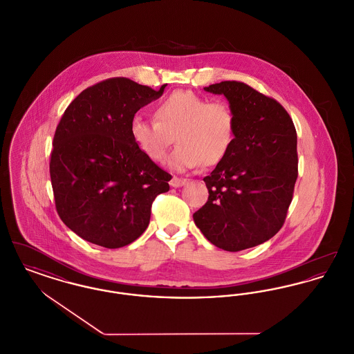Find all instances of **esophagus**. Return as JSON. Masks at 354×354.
<instances>
[{
    "label": "esophagus",
    "mask_w": 354,
    "mask_h": 354,
    "mask_svg": "<svg viewBox=\"0 0 354 354\" xmlns=\"http://www.w3.org/2000/svg\"><path fill=\"white\" fill-rule=\"evenodd\" d=\"M186 183H187L186 179H180V178H176V176H174V178L169 180L171 187L174 188L182 187V186H185Z\"/></svg>",
    "instance_id": "34e87169"
}]
</instances>
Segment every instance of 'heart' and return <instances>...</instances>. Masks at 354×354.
<instances>
[{
	"label": "heart",
	"mask_w": 354,
	"mask_h": 354,
	"mask_svg": "<svg viewBox=\"0 0 354 354\" xmlns=\"http://www.w3.org/2000/svg\"><path fill=\"white\" fill-rule=\"evenodd\" d=\"M154 120L133 116L129 133L133 143L153 162H163L174 139L178 147L168 156L174 171H186L202 163L218 165L230 151L235 138V115L222 102L191 91H175L155 105Z\"/></svg>",
	"instance_id": "heart-1"
}]
</instances>
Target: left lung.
<instances>
[{
	"instance_id": "1",
	"label": "left lung",
	"mask_w": 354,
	"mask_h": 354,
	"mask_svg": "<svg viewBox=\"0 0 354 354\" xmlns=\"http://www.w3.org/2000/svg\"><path fill=\"white\" fill-rule=\"evenodd\" d=\"M205 91L227 99L236 127L227 155L203 179L208 201L194 222L219 249H250L285 222L298 176L295 127L282 105L248 84L222 82Z\"/></svg>"
}]
</instances>
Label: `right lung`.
I'll return each instance as SVG.
<instances>
[{"label": "right lung", "instance_id": "right-lung-1", "mask_svg": "<svg viewBox=\"0 0 354 354\" xmlns=\"http://www.w3.org/2000/svg\"><path fill=\"white\" fill-rule=\"evenodd\" d=\"M159 91L124 77L84 89L56 128L50 180L66 227L106 249L132 243L148 227L156 195L171 175L133 143L135 113L159 99Z\"/></svg>", "mask_w": 354, "mask_h": 354}]
</instances>
